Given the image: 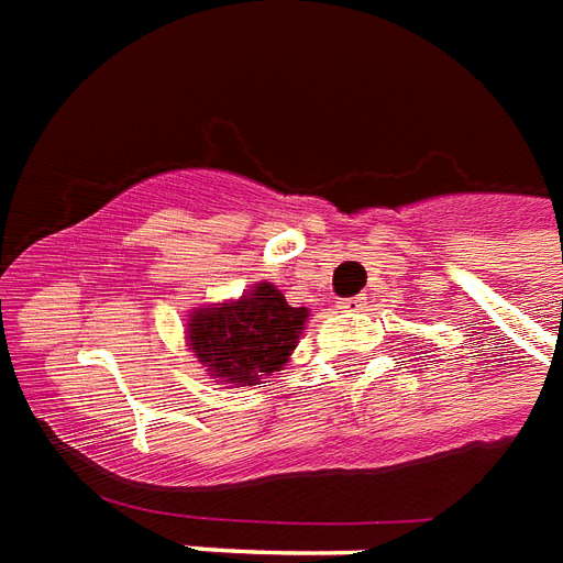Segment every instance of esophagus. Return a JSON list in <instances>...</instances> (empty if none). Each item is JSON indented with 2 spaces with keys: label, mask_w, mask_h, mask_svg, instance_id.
Returning a JSON list of instances; mask_svg holds the SVG:
<instances>
[{
  "label": "esophagus",
  "mask_w": 563,
  "mask_h": 563,
  "mask_svg": "<svg viewBox=\"0 0 563 563\" xmlns=\"http://www.w3.org/2000/svg\"><path fill=\"white\" fill-rule=\"evenodd\" d=\"M364 307H366L364 295H357V298H345V301H340V310H345V313H357V310H364Z\"/></svg>",
  "instance_id": "esophagus-1"
}]
</instances>
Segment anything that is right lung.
Listing matches in <instances>:
<instances>
[{
	"mask_svg": "<svg viewBox=\"0 0 563 563\" xmlns=\"http://www.w3.org/2000/svg\"><path fill=\"white\" fill-rule=\"evenodd\" d=\"M303 319V307H289L271 283H260L241 301L197 310L187 340L199 361L227 385H256L289 361Z\"/></svg>",
	"mask_w": 563,
	"mask_h": 563,
	"instance_id": "1",
	"label": "right lung"
}]
</instances>
